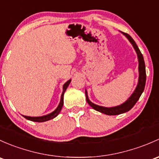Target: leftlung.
<instances>
[{
  "label": "left lung",
  "instance_id": "1",
  "mask_svg": "<svg viewBox=\"0 0 159 159\" xmlns=\"http://www.w3.org/2000/svg\"><path fill=\"white\" fill-rule=\"evenodd\" d=\"M123 35L127 38L129 41L130 42L132 45H133V48H134L135 51H136L137 54V57H138V61H139V80H138V84L135 89V91H133V93H132L131 96L126 100L124 103H123L122 104L118 105L116 107H105L99 106V105H97L95 103H93L89 100L88 95V91L87 90H85V95H86V100L88 102V104L97 111L101 112L102 113H104V114L110 115H119L121 113H124L126 112L129 111L133 107L136 103L138 101V100L139 99L140 96L143 93V91H144L145 85H146V66H145V61L144 58H143V54L140 52L139 49L137 46L136 43H135L134 40L133 39V38L127 34V33H125L122 32Z\"/></svg>",
  "mask_w": 159,
  "mask_h": 159
}]
</instances>
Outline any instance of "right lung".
<instances>
[{"mask_svg": "<svg viewBox=\"0 0 159 159\" xmlns=\"http://www.w3.org/2000/svg\"><path fill=\"white\" fill-rule=\"evenodd\" d=\"M71 80H68V81H66V83H65L64 84H63V91H62V93H61V99H60V102H59V104H58V106L57 107V108H56V110H54L53 112H52V113H49V114H46V115H44V116H24V115H23V117H25L26 119L29 120H31V121H33V122H38V123H42V122H46V121H48V120H50L52 119H54L55 117H56V116H58V113H60V111H61V108H62V106H63V103H64V93L66 92L67 88H68V86L69 85L70 82H71Z\"/></svg>", "mask_w": 159, "mask_h": 159, "instance_id": "right-lung-1", "label": "right lung"}]
</instances>
